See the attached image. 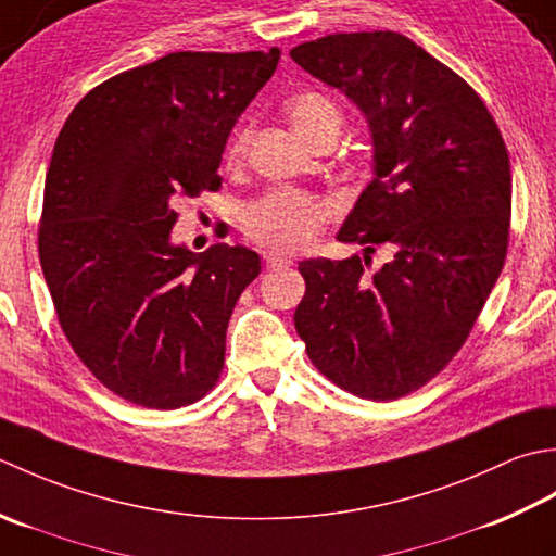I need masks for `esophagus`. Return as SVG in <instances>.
I'll return each mask as SVG.
<instances>
[{
	"instance_id": "34e87169",
	"label": "esophagus",
	"mask_w": 556,
	"mask_h": 556,
	"mask_svg": "<svg viewBox=\"0 0 556 556\" xmlns=\"http://www.w3.org/2000/svg\"><path fill=\"white\" fill-rule=\"evenodd\" d=\"M264 262H266V268H270V270L292 266V258L286 256V254H278V252H266L264 254Z\"/></svg>"
}]
</instances>
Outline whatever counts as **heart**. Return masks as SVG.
Wrapping results in <instances>:
<instances>
[{
	"instance_id": "heart-1",
	"label": "heart",
	"mask_w": 556,
	"mask_h": 556,
	"mask_svg": "<svg viewBox=\"0 0 556 556\" xmlns=\"http://www.w3.org/2000/svg\"><path fill=\"white\" fill-rule=\"evenodd\" d=\"M286 115L304 141L312 146L326 134L341 129V108L324 93H298L286 103ZM247 146V127L240 124L225 146V161H240ZM328 206L309 191L274 189L249 201L242 208V225L249 240L276 252H298L321 232Z\"/></svg>"
}]
</instances>
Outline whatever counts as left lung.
Instances as JSON below:
<instances>
[{
	"instance_id": "left-lung-1",
	"label": "left lung",
	"mask_w": 556,
	"mask_h": 556,
	"mask_svg": "<svg viewBox=\"0 0 556 556\" xmlns=\"http://www.w3.org/2000/svg\"><path fill=\"white\" fill-rule=\"evenodd\" d=\"M290 56L367 117L374 179L338 240L393 258H307L294 328L312 365L359 399L395 401L444 369L500 278L511 223V165L482 98L393 30L336 33Z\"/></svg>"
}]
</instances>
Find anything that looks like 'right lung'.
Listing matches in <instances>:
<instances>
[{"label": "right lung", "mask_w": 556, "mask_h": 556, "mask_svg": "<svg viewBox=\"0 0 556 556\" xmlns=\"http://www.w3.org/2000/svg\"><path fill=\"white\" fill-rule=\"evenodd\" d=\"M278 60V48L169 52L96 86L56 136L42 276L74 353L124 401L175 410L220 377L228 321L262 258L173 244V206L220 187L228 136Z\"/></svg>", "instance_id": "obj_1"}]
</instances>
